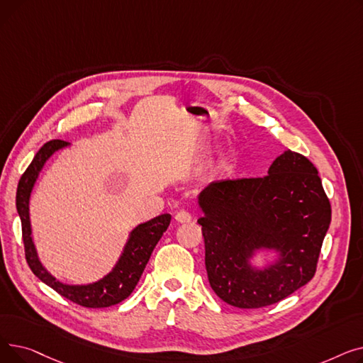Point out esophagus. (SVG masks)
Returning <instances> with one entry per match:
<instances>
[{
    "label": "esophagus",
    "mask_w": 363,
    "mask_h": 363,
    "mask_svg": "<svg viewBox=\"0 0 363 363\" xmlns=\"http://www.w3.org/2000/svg\"><path fill=\"white\" fill-rule=\"evenodd\" d=\"M175 219H177V222H179V223H188V222H191V215H189V213L185 212V211H179V212L175 215Z\"/></svg>",
    "instance_id": "esophagus-1"
}]
</instances>
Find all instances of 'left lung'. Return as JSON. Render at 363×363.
<instances>
[{
  "instance_id": "1",
  "label": "left lung",
  "mask_w": 363,
  "mask_h": 363,
  "mask_svg": "<svg viewBox=\"0 0 363 363\" xmlns=\"http://www.w3.org/2000/svg\"><path fill=\"white\" fill-rule=\"evenodd\" d=\"M199 206L207 278L225 303L264 308L313 278L331 204L309 159L284 151L263 178L207 185ZM260 250L279 256L263 270L250 263Z\"/></svg>"
}]
</instances>
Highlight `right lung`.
Returning a JSON list of instances; mask_svg holds the SVG:
<instances>
[{
    "instance_id": "obj_1",
    "label": "right lung",
    "mask_w": 363,
    "mask_h": 363,
    "mask_svg": "<svg viewBox=\"0 0 363 363\" xmlns=\"http://www.w3.org/2000/svg\"><path fill=\"white\" fill-rule=\"evenodd\" d=\"M70 145L62 140H52L45 143L40 151L36 152L32 163L25 170L21 181L17 185L16 193V207L17 213L22 220V235L25 244V256L30 271L40 278L48 287L55 290L60 296L67 300L81 304L84 308H108L125 300L135 289L138 284L145 264L155 250L156 244L162 238L163 233L167 230L170 223V215L163 213L160 216L152 218L144 223L133 228L129 234V238L123 247V252L114 264L111 272L97 282L86 285H69L57 281L43 266L40 257H38L35 244L32 240V228L29 219V199L33 189V185L40 177V172L45 166L47 160L65 147Z\"/></svg>"
}]
</instances>
